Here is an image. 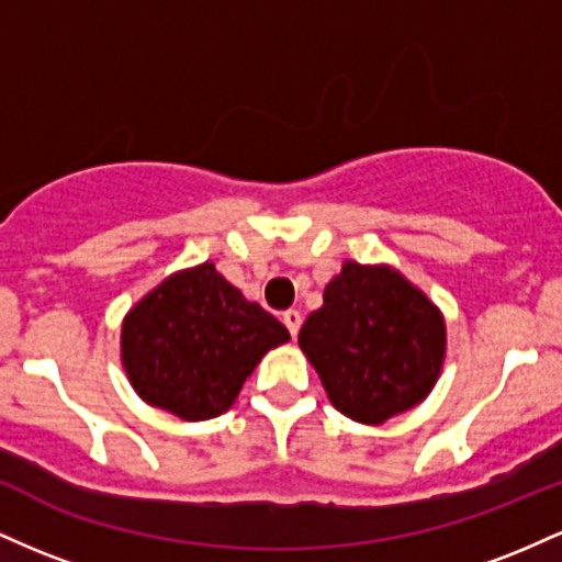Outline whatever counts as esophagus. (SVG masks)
Returning a JSON list of instances; mask_svg holds the SVG:
<instances>
[{
  "mask_svg": "<svg viewBox=\"0 0 562 562\" xmlns=\"http://www.w3.org/2000/svg\"><path fill=\"white\" fill-rule=\"evenodd\" d=\"M282 322H285V327L290 330V335H299L301 330V312H295V308H288L285 314H282Z\"/></svg>",
  "mask_w": 562,
  "mask_h": 562,
  "instance_id": "obj_1",
  "label": "esophagus"
}]
</instances>
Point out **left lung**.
<instances>
[{"label": "left lung", "mask_w": 562, "mask_h": 562, "mask_svg": "<svg viewBox=\"0 0 562 562\" xmlns=\"http://www.w3.org/2000/svg\"><path fill=\"white\" fill-rule=\"evenodd\" d=\"M299 346L340 415L383 425L434 391L447 322L391 263L344 261L303 322Z\"/></svg>", "instance_id": "1"}]
</instances>
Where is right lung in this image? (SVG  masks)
Wrapping results in <instances>:
<instances>
[{
	"instance_id": "right-lung-1",
	"label": "right lung",
	"mask_w": 562,
	"mask_h": 562,
	"mask_svg": "<svg viewBox=\"0 0 562 562\" xmlns=\"http://www.w3.org/2000/svg\"><path fill=\"white\" fill-rule=\"evenodd\" d=\"M288 340L282 322L203 261L128 308L121 364L142 402L200 423L224 415L263 353Z\"/></svg>"
}]
</instances>
